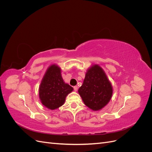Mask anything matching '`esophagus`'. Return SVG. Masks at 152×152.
Masks as SVG:
<instances>
[{"label":"esophagus","mask_w":152,"mask_h":152,"mask_svg":"<svg viewBox=\"0 0 152 152\" xmlns=\"http://www.w3.org/2000/svg\"><path fill=\"white\" fill-rule=\"evenodd\" d=\"M73 89H74V91H77V90H78V87H77V86H75L73 87Z\"/></svg>","instance_id":"obj_1"}]
</instances>
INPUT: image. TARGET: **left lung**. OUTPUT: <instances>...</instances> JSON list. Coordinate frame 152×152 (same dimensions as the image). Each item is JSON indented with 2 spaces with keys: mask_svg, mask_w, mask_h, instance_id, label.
<instances>
[{
  "mask_svg": "<svg viewBox=\"0 0 152 152\" xmlns=\"http://www.w3.org/2000/svg\"><path fill=\"white\" fill-rule=\"evenodd\" d=\"M78 92L87 107L98 111L111 99L113 87L103 69L98 65H93L87 70L83 84Z\"/></svg>",
  "mask_w": 152,
  "mask_h": 152,
  "instance_id": "1",
  "label": "left lung"
}]
</instances>
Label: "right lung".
I'll list each match as a JSON object with an SVG mask.
<instances>
[{
  "label": "right lung",
  "instance_id": "add662e5",
  "mask_svg": "<svg viewBox=\"0 0 152 152\" xmlns=\"http://www.w3.org/2000/svg\"><path fill=\"white\" fill-rule=\"evenodd\" d=\"M73 88L64 82L61 68L56 64L50 65L41 80L39 95L41 103L49 110H55L65 103L66 97Z\"/></svg>",
  "mask_w": 152,
  "mask_h": 152
}]
</instances>
